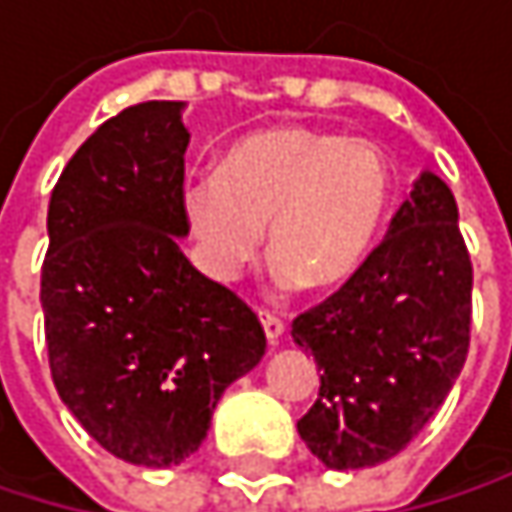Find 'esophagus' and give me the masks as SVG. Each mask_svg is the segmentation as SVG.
<instances>
[{"label": "esophagus", "mask_w": 512, "mask_h": 512, "mask_svg": "<svg viewBox=\"0 0 512 512\" xmlns=\"http://www.w3.org/2000/svg\"><path fill=\"white\" fill-rule=\"evenodd\" d=\"M260 326H263V332H266V341H269V344H278V341L284 338V323H281L275 314L260 311Z\"/></svg>", "instance_id": "esophagus-1"}]
</instances>
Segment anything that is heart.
Segmentation results:
<instances>
[{
	"mask_svg": "<svg viewBox=\"0 0 512 512\" xmlns=\"http://www.w3.org/2000/svg\"><path fill=\"white\" fill-rule=\"evenodd\" d=\"M391 201L394 171L376 142L278 124L228 145L216 174L183 192V213L213 278L234 281L266 225L281 287L332 290L373 252Z\"/></svg>",
	"mask_w": 512,
	"mask_h": 512,
	"instance_id": "heart-1",
	"label": "heart"
}]
</instances>
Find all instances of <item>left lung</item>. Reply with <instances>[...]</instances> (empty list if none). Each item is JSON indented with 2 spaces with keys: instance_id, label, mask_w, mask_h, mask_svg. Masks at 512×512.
<instances>
[{
  "instance_id": "left-lung-1",
  "label": "left lung",
  "mask_w": 512,
  "mask_h": 512,
  "mask_svg": "<svg viewBox=\"0 0 512 512\" xmlns=\"http://www.w3.org/2000/svg\"><path fill=\"white\" fill-rule=\"evenodd\" d=\"M471 329V260L448 183L424 171L388 237L323 305L293 320L320 370V394L296 424L335 471L397 457L460 376Z\"/></svg>"
}]
</instances>
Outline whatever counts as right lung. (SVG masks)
I'll list each match as a JSON object with an SVG mask.
<instances>
[{
	"label": "right lung",
	"mask_w": 512,
	"mask_h": 512,
	"mask_svg": "<svg viewBox=\"0 0 512 512\" xmlns=\"http://www.w3.org/2000/svg\"><path fill=\"white\" fill-rule=\"evenodd\" d=\"M183 103L148 100L97 127L50 198L41 305L55 391L118 460L180 465L225 388L266 350L255 311L180 252Z\"/></svg>",
	"instance_id": "right-lung-1"
}]
</instances>
